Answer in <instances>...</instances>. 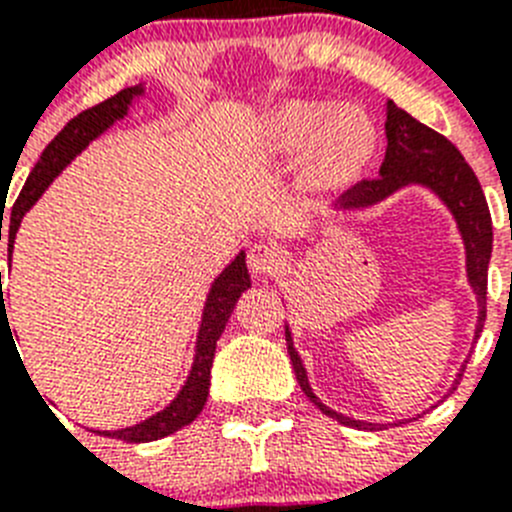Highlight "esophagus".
Returning a JSON list of instances; mask_svg holds the SVG:
<instances>
[{"mask_svg": "<svg viewBox=\"0 0 512 512\" xmlns=\"http://www.w3.org/2000/svg\"><path fill=\"white\" fill-rule=\"evenodd\" d=\"M282 264V251L271 243H253L251 251H248V269L256 274V277H269Z\"/></svg>", "mask_w": 512, "mask_h": 512, "instance_id": "34e87169", "label": "esophagus"}]
</instances>
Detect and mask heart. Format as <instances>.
Returning <instances> with one entry per match:
<instances>
[{"label":"heart","instance_id":"obj_1","mask_svg":"<svg viewBox=\"0 0 512 512\" xmlns=\"http://www.w3.org/2000/svg\"><path fill=\"white\" fill-rule=\"evenodd\" d=\"M266 148L277 156H295L310 148L307 169L315 182H338L372 153V125L351 107L287 102L266 117Z\"/></svg>","mask_w":512,"mask_h":512}]
</instances>
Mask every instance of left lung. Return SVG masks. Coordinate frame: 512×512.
Returning <instances> with one entry per match:
<instances>
[{
	"label": "left lung",
	"instance_id": "left-lung-1",
	"mask_svg": "<svg viewBox=\"0 0 512 512\" xmlns=\"http://www.w3.org/2000/svg\"><path fill=\"white\" fill-rule=\"evenodd\" d=\"M384 112H387V122H384L387 153H384V161L379 166V176L377 179H361L354 187H348L336 207L354 210V207L377 205V202L387 200L390 194L408 187V184H420V187L436 192L443 205L449 207L451 215L456 217V225H459L461 238H464V248H467V277L479 302L474 338H479L487 318V266H490L492 256V217L490 210H487L485 192L479 187L472 166L464 161V156L456 151L451 140H446L441 133L431 130L423 122H418L405 110H400L392 99H387V110ZM284 336H287L289 359H292V366H295L302 392L325 415L336 418L343 425H351V428H384L379 423H364V420L346 418V415L336 413V410L325 408L323 402L315 397V392H312L310 382H307V372L305 366H302L300 354L295 351L289 328H284ZM461 372L451 390H456Z\"/></svg>",
	"mask_w": 512,
	"mask_h": 512
}]
</instances>
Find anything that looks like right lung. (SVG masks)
Segmentation results:
<instances>
[{"label":"right lung","mask_w":512,"mask_h":512,"mask_svg":"<svg viewBox=\"0 0 512 512\" xmlns=\"http://www.w3.org/2000/svg\"><path fill=\"white\" fill-rule=\"evenodd\" d=\"M143 94V87H130L117 92L115 97L104 99L97 107H89L81 115H76L74 120L56 135V138L48 143V148L43 151L40 161L35 164V169L27 176L25 187H22L20 197H17L15 207H12V215H9L7 223V253L12 259V248H15V235L20 228L22 217L35 202L40 200V194L51 187V182L61 174L66 166L71 164V158L79 156L84 148L92 143L97 135H102L104 130L110 128L112 122L120 120V117L128 115V107L133 104L135 97ZM4 220V215H2ZM0 241H2V225H0ZM251 287V277H248L246 269V253H238L233 261L223 269V274L212 282L210 295H207L205 312H202V325L200 336H197V354H194L192 372H189L187 382L179 390V395L166 405L161 413L151 415L143 423L130 425V428H120V431H97L102 436L120 438V441L128 443H146V441H158V438L171 436L174 431L184 428V425L192 423L197 415L205 408L207 395H210V369L212 359H215V346L217 338L223 336L225 323H228L230 312H233L238 297ZM7 320V310H4V295L0 302V323Z\"/></svg>","instance_id":"add662e5"}]
</instances>
